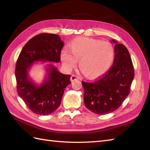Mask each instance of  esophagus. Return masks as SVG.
I'll return each mask as SVG.
<instances>
[{
    "label": "esophagus",
    "mask_w": 150,
    "mask_h": 150,
    "mask_svg": "<svg viewBox=\"0 0 150 150\" xmlns=\"http://www.w3.org/2000/svg\"><path fill=\"white\" fill-rule=\"evenodd\" d=\"M79 79V77L78 76H76V74H72L71 77V81H74L75 80H78Z\"/></svg>",
    "instance_id": "1"
}]
</instances>
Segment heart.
<instances>
[{
    "instance_id": "heart-1",
    "label": "heart",
    "mask_w": 150,
    "mask_h": 150,
    "mask_svg": "<svg viewBox=\"0 0 150 150\" xmlns=\"http://www.w3.org/2000/svg\"><path fill=\"white\" fill-rule=\"evenodd\" d=\"M70 52L67 49L61 53V61L68 69L76 66L79 61V68L84 74L95 78L111 67L114 60V48L108 42L101 40L78 38L69 44Z\"/></svg>"
}]
</instances>
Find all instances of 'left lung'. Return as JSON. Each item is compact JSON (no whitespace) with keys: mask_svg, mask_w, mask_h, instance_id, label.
<instances>
[{"mask_svg":"<svg viewBox=\"0 0 150 150\" xmlns=\"http://www.w3.org/2000/svg\"><path fill=\"white\" fill-rule=\"evenodd\" d=\"M116 43L113 64L92 82L82 81L84 103L89 111L104 115L117 110L130 93L134 71L128 50Z\"/></svg>","mask_w":150,"mask_h":150,"instance_id":"obj_1","label":"left lung"}]
</instances>
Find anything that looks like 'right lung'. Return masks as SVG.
<instances>
[{
  "label": "right lung",
  "mask_w": 150,
  "mask_h": 150,
  "mask_svg": "<svg viewBox=\"0 0 150 150\" xmlns=\"http://www.w3.org/2000/svg\"><path fill=\"white\" fill-rule=\"evenodd\" d=\"M63 46L58 35L40 34L25 44L18 57L15 69L17 91L29 110L37 115H50L59 107L64 90L71 83V75L60 73L50 65L47 80L37 86L28 79V70L35 61L59 62Z\"/></svg>",
  "instance_id": "right-lung-1"
}]
</instances>
